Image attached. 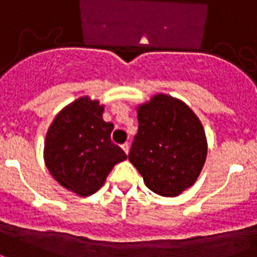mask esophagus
I'll use <instances>...</instances> for the list:
<instances>
[{"mask_svg":"<svg viewBox=\"0 0 257 257\" xmlns=\"http://www.w3.org/2000/svg\"><path fill=\"white\" fill-rule=\"evenodd\" d=\"M122 149H123V151L126 153V154H128V150H130V145H128V143H127V142L123 143Z\"/></svg>","mask_w":257,"mask_h":257,"instance_id":"esophagus-1","label":"esophagus"}]
</instances>
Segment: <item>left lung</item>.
I'll use <instances>...</instances> for the list:
<instances>
[{
	"label": "left lung",
	"instance_id": "1",
	"mask_svg": "<svg viewBox=\"0 0 257 257\" xmlns=\"http://www.w3.org/2000/svg\"><path fill=\"white\" fill-rule=\"evenodd\" d=\"M200 119L184 101L160 93L138 107V133L128 160L150 190L178 196L192 186L206 160Z\"/></svg>",
	"mask_w": 257,
	"mask_h": 257
}]
</instances>
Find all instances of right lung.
<instances>
[{
	"label": "right lung",
	"mask_w": 257,
	"mask_h": 257,
	"mask_svg": "<svg viewBox=\"0 0 257 257\" xmlns=\"http://www.w3.org/2000/svg\"><path fill=\"white\" fill-rule=\"evenodd\" d=\"M103 106L84 96L57 114L49 126L44 160L65 189L87 197L104 184L115 165L127 158L111 141L114 124L103 120Z\"/></svg>",
	"instance_id": "1"
}]
</instances>
